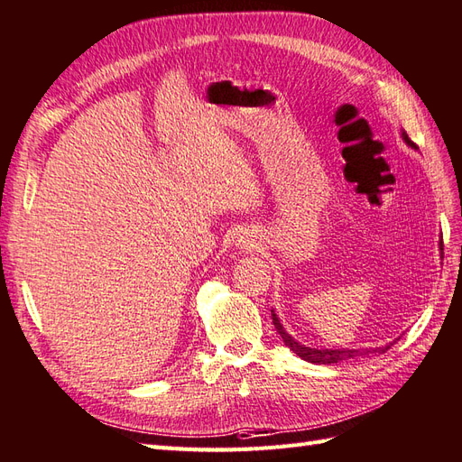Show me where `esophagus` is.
Here are the masks:
<instances>
[{"instance_id": "1", "label": "esophagus", "mask_w": 462, "mask_h": 462, "mask_svg": "<svg viewBox=\"0 0 462 462\" xmlns=\"http://www.w3.org/2000/svg\"><path fill=\"white\" fill-rule=\"evenodd\" d=\"M238 248H242V250H254V248H255V240H254V236H250L248 232H245L244 236H240V240H238Z\"/></svg>"}]
</instances>
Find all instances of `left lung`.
<instances>
[{
  "instance_id": "1",
  "label": "left lung",
  "mask_w": 462,
  "mask_h": 462,
  "mask_svg": "<svg viewBox=\"0 0 462 462\" xmlns=\"http://www.w3.org/2000/svg\"><path fill=\"white\" fill-rule=\"evenodd\" d=\"M402 139H403V142H405L407 145H410V147L417 149V145L411 142L410 137H407V134H405L403 130H402ZM439 245H441V250H443V242L439 244ZM272 319H273V325H275L277 332H280L283 342H285V346H287L289 350H293L299 358H303V360H307V362H310V364H337V362H342V360H350V358H354V356H360V350H354V348H310V346H305V345H301V342H297V340L283 328L282 320H280V317L275 315L273 309H272ZM390 346H392V345H390ZM390 346H382V348H376L374 352L383 354Z\"/></svg>"
}]
</instances>
